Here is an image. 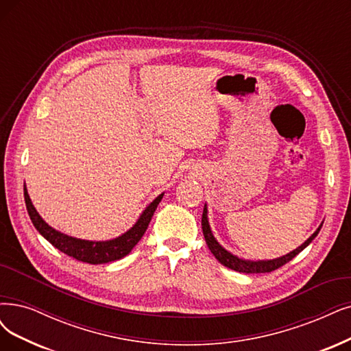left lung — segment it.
<instances>
[{
    "instance_id": "obj_1",
    "label": "left lung",
    "mask_w": 351,
    "mask_h": 351,
    "mask_svg": "<svg viewBox=\"0 0 351 351\" xmlns=\"http://www.w3.org/2000/svg\"><path fill=\"white\" fill-rule=\"evenodd\" d=\"M202 232H204V237H205V241L206 244H208V247L211 250V253L215 256L217 261L224 265L228 269H232L236 271H241V274H269V271H274L276 270L278 267L287 265L289 261H292V258L300 254L306 245L313 241L317 234L319 232L321 227H318V230L314 232L313 236H311L302 245H300V247L295 249L293 252H291L287 256H282L279 258H274V261H258V262H250V261H243V258H239L237 256H232L231 253H228L226 249H223L221 245H219L217 243V240L214 239L213 232H211V228H210V224H208V218H206V205L204 206V213H202Z\"/></svg>"
}]
</instances>
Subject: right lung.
Returning <instances> with one entry per match:
<instances>
[{"instance_id":"right-lung-1","label":"right lung","mask_w":351,"mask_h":351,"mask_svg":"<svg viewBox=\"0 0 351 351\" xmlns=\"http://www.w3.org/2000/svg\"><path fill=\"white\" fill-rule=\"evenodd\" d=\"M162 197L163 193L147 206L145 213H143L141 217L138 218V221L134 224V227L130 228L121 237L110 240V241H86V240H80V239L69 237L66 234H62V232L47 226L42 219V217L37 214L36 208L30 201L27 189L24 186L25 206H27V213L37 231L62 253L76 258V261L90 263V265H101V263L119 261V258L127 256L130 252H132L134 245L138 243V240L143 237V234H145V231L147 230L150 219L156 208H158Z\"/></svg>"}]
</instances>
